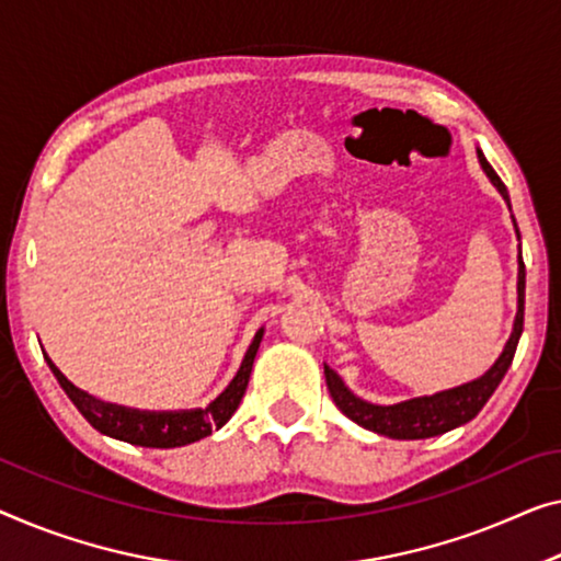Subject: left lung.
<instances>
[{"label":"left lung","instance_id":"1","mask_svg":"<svg viewBox=\"0 0 561 561\" xmlns=\"http://www.w3.org/2000/svg\"><path fill=\"white\" fill-rule=\"evenodd\" d=\"M476 156H479V163L483 173L489 175V181L494 183L496 191L504 196L506 206L512 208V201H508V191L504 181L499 179L496 171L491 169L486 156L481 153V148H476ZM514 227L516 219L512 216ZM516 237H519V229H516ZM516 295H519V302H516V317L514 328L508 334L504 350L496 357V363L489 367L481 378L468 380L463 386L433 392V396H421L411 400H400V403L392 405H375L367 403V400L357 398L353 390H350L337 373L332 367L324 365V380H328V390L334 400V405L345 413L350 421H355L363 428L378 433V436H388L396 440H417V438H433L440 436V433H448L473 421L476 415L481 413V408L486 405V400L494 396L499 382L504 380L508 365L514 360L516 345H519L522 330H524V289H526V270L524 259L519 249V277H516Z\"/></svg>","mask_w":561,"mask_h":561}]
</instances>
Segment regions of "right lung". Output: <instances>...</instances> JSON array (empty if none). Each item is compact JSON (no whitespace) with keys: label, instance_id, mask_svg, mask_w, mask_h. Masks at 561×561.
<instances>
[{"label":"right lung","instance_id":"obj_1","mask_svg":"<svg viewBox=\"0 0 561 561\" xmlns=\"http://www.w3.org/2000/svg\"><path fill=\"white\" fill-rule=\"evenodd\" d=\"M264 337V328L254 334L252 345H249L244 360H241L237 375L229 382L224 392H219L206 408H194V411H136V408H125L115 403H105L88 396L85 390L75 388L65 375L57 370L55 363L45 357L49 370L55 373L60 388L67 392V398L72 400V405L78 408L82 417L93 425L95 431L103 436L118 438L133 446L144 448H179L196 443L201 438L211 436V431H219L221 425H227L229 417L237 413V408L244 398L249 375H252V365L259 350V342Z\"/></svg>","mask_w":561,"mask_h":561}]
</instances>
